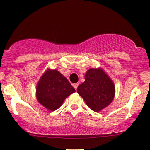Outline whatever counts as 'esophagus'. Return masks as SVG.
<instances>
[{
    "label": "esophagus",
    "instance_id": "obj_1",
    "mask_svg": "<svg viewBox=\"0 0 150 150\" xmlns=\"http://www.w3.org/2000/svg\"><path fill=\"white\" fill-rule=\"evenodd\" d=\"M78 85H79V83H75V84H73V85L74 88H75V89H77V87H78Z\"/></svg>",
    "mask_w": 150,
    "mask_h": 150
}]
</instances>
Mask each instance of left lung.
Instances as JSON below:
<instances>
[{
	"label": "left lung",
	"mask_w": 150,
	"mask_h": 150,
	"mask_svg": "<svg viewBox=\"0 0 150 150\" xmlns=\"http://www.w3.org/2000/svg\"><path fill=\"white\" fill-rule=\"evenodd\" d=\"M85 79V82L78 86L77 92L89 108L99 112L113 100L116 92L114 83L101 68L89 69Z\"/></svg>",
	"instance_id": "obj_1"
}]
</instances>
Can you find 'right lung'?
Masks as SVG:
<instances>
[{"label": "right lung", "instance_id": "add662e5", "mask_svg": "<svg viewBox=\"0 0 150 150\" xmlns=\"http://www.w3.org/2000/svg\"><path fill=\"white\" fill-rule=\"evenodd\" d=\"M75 92L69 81L57 70L47 69L36 87L37 101L49 111L57 110L68 96Z\"/></svg>", "mask_w": 150, "mask_h": 150}]
</instances>
